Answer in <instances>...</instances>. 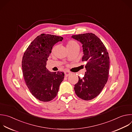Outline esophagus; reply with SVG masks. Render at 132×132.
Here are the masks:
<instances>
[{
    "label": "esophagus",
    "mask_w": 132,
    "mask_h": 132,
    "mask_svg": "<svg viewBox=\"0 0 132 132\" xmlns=\"http://www.w3.org/2000/svg\"><path fill=\"white\" fill-rule=\"evenodd\" d=\"M64 73H65V76L66 77H67L68 76H69L71 73V72L68 71H64Z\"/></svg>",
    "instance_id": "esophagus-1"
}]
</instances>
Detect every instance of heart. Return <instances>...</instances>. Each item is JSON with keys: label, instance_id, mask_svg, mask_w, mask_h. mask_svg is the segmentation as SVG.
Returning <instances> with one entry per match:
<instances>
[{"label": "heart", "instance_id": "1", "mask_svg": "<svg viewBox=\"0 0 132 132\" xmlns=\"http://www.w3.org/2000/svg\"><path fill=\"white\" fill-rule=\"evenodd\" d=\"M77 45H78L77 42H76L75 41L69 40V41H68L67 42V43L66 44V47H67V49H69V48L73 47H75V46H77ZM56 46L53 47V48L52 49V51H51L52 53H53L54 52V51H55V50L56 49Z\"/></svg>", "mask_w": 132, "mask_h": 132}]
</instances>
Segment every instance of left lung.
I'll return each instance as SVG.
<instances>
[{
  "label": "left lung",
  "mask_w": 132,
  "mask_h": 132,
  "mask_svg": "<svg viewBox=\"0 0 132 132\" xmlns=\"http://www.w3.org/2000/svg\"><path fill=\"white\" fill-rule=\"evenodd\" d=\"M71 37L82 44L83 56L86 62V72L75 85L76 95L80 98L91 100L97 96L107 83L109 69V57L105 45L95 34L86 33Z\"/></svg>",
  "instance_id": "left-lung-1"
}]
</instances>
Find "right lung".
Instances as JSON below:
<instances>
[{
    "label": "right lung",
    "mask_w": 132,
    "mask_h": 132,
    "mask_svg": "<svg viewBox=\"0 0 132 132\" xmlns=\"http://www.w3.org/2000/svg\"><path fill=\"white\" fill-rule=\"evenodd\" d=\"M63 38L42 34L37 36L25 51L22 67L26 84L32 95L42 102H49L57 94L64 78L63 72H50L47 61L55 43Z\"/></svg>",
    "instance_id": "add662e5"
}]
</instances>
